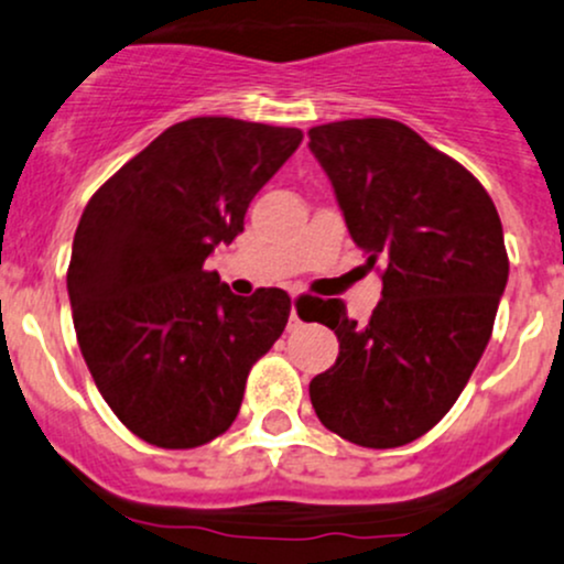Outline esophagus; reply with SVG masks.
Returning <instances> with one entry per match:
<instances>
[{
  "label": "esophagus",
  "instance_id": "obj_1",
  "mask_svg": "<svg viewBox=\"0 0 564 564\" xmlns=\"http://www.w3.org/2000/svg\"><path fill=\"white\" fill-rule=\"evenodd\" d=\"M290 295H293V299H295V295H299V290H290ZM299 322H301L299 314H295V312L290 314V327H295V325H299Z\"/></svg>",
  "mask_w": 564,
  "mask_h": 564
}]
</instances>
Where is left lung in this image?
I'll use <instances>...</instances> for the list:
<instances>
[{"label": "left lung", "instance_id": "8db88e82", "mask_svg": "<svg viewBox=\"0 0 564 564\" xmlns=\"http://www.w3.org/2000/svg\"><path fill=\"white\" fill-rule=\"evenodd\" d=\"M308 149L367 265L383 263L367 322L319 301L312 322L335 330L340 351L308 397L354 445H408L453 408L490 340L509 280L501 218L464 164L394 119L319 124Z\"/></svg>", "mask_w": 564, "mask_h": 564}]
</instances>
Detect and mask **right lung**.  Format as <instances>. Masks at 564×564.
Instances as JSON below:
<instances>
[{
  "label": "right lung",
  "mask_w": 564,
  "mask_h": 564,
  "mask_svg": "<svg viewBox=\"0 0 564 564\" xmlns=\"http://www.w3.org/2000/svg\"><path fill=\"white\" fill-rule=\"evenodd\" d=\"M299 128L229 117L173 124L119 167L82 213L68 301L82 357L119 421L149 445L188 451L231 426L250 367L280 338L290 299H239L205 269L245 231Z\"/></svg>",
  "instance_id": "obj_1"
}]
</instances>
